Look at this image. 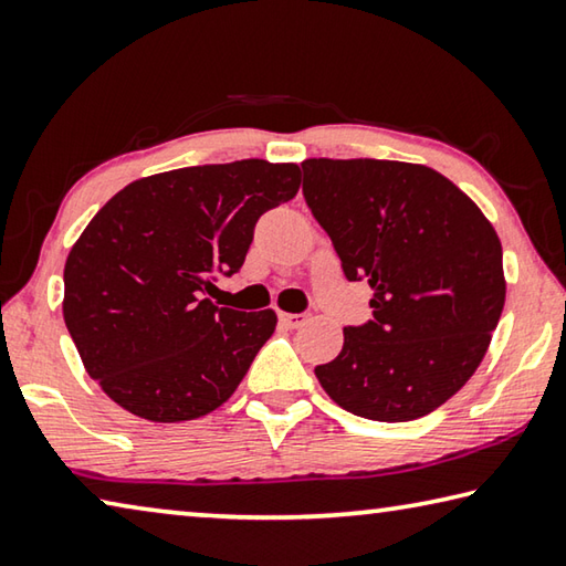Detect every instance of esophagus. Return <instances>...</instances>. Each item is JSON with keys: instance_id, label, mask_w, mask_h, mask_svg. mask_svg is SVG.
<instances>
[{"instance_id": "34e87169", "label": "esophagus", "mask_w": 566, "mask_h": 566, "mask_svg": "<svg viewBox=\"0 0 566 566\" xmlns=\"http://www.w3.org/2000/svg\"><path fill=\"white\" fill-rule=\"evenodd\" d=\"M277 318L285 325V328H301V325L308 323V315L305 313H277Z\"/></svg>"}]
</instances>
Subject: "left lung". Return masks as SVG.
Returning a JSON list of instances; mask_svg holds the SVG:
<instances>
[{
  "label": "left lung",
  "instance_id": "1",
  "mask_svg": "<svg viewBox=\"0 0 566 566\" xmlns=\"http://www.w3.org/2000/svg\"><path fill=\"white\" fill-rule=\"evenodd\" d=\"M303 193L373 321L343 328L315 368L343 410L408 422L448 402L490 348L507 295L502 243L480 206L424 164L308 158Z\"/></svg>",
  "mask_w": 566,
  "mask_h": 566
}]
</instances>
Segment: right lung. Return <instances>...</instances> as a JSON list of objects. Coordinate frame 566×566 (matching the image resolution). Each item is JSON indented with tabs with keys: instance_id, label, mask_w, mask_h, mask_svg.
I'll use <instances>...</instances> for the list:
<instances>
[{
	"instance_id": "right-lung-1",
	"label": "right lung",
	"mask_w": 566,
	"mask_h": 566,
	"mask_svg": "<svg viewBox=\"0 0 566 566\" xmlns=\"http://www.w3.org/2000/svg\"><path fill=\"white\" fill-rule=\"evenodd\" d=\"M298 188V164L243 158L136 178L98 208L66 255L62 311L108 398L151 422L231 398L277 315L218 308L203 291L243 265L258 218Z\"/></svg>"
}]
</instances>
